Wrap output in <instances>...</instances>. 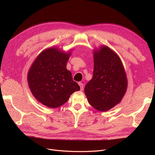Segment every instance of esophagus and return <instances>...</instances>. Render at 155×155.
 <instances>
[{
	"instance_id": "esophagus-1",
	"label": "esophagus",
	"mask_w": 155,
	"mask_h": 155,
	"mask_svg": "<svg viewBox=\"0 0 155 155\" xmlns=\"http://www.w3.org/2000/svg\"><path fill=\"white\" fill-rule=\"evenodd\" d=\"M79 85L80 87V90L81 91H83V84L82 83H79Z\"/></svg>"
}]
</instances>
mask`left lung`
<instances>
[{
    "label": "left lung",
    "instance_id": "8db88e82",
    "mask_svg": "<svg viewBox=\"0 0 155 155\" xmlns=\"http://www.w3.org/2000/svg\"><path fill=\"white\" fill-rule=\"evenodd\" d=\"M127 88V79L119 56L107 46L94 51L93 77L85 87L91 106L107 111L121 101Z\"/></svg>",
    "mask_w": 155,
    "mask_h": 155
}]
</instances>
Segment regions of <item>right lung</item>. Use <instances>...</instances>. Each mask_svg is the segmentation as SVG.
<instances>
[{"label": "right lung", "instance_id": "add662e5", "mask_svg": "<svg viewBox=\"0 0 155 155\" xmlns=\"http://www.w3.org/2000/svg\"><path fill=\"white\" fill-rule=\"evenodd\" d=\"M70 55V52L49 48L37 56L29 70L28 82L32 94L46 107L61 106L72 93L80 90L67 69Z\"/></svg>", "mask_w": 155, "mask_h": 155}]
</instances>
